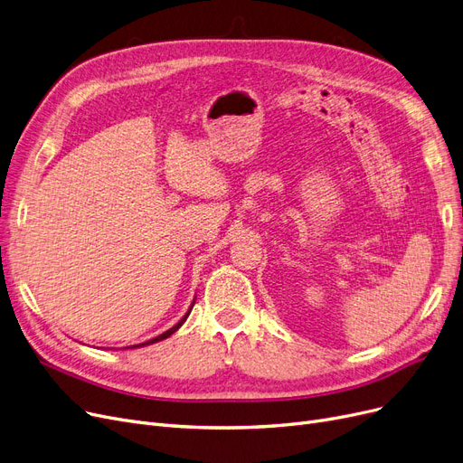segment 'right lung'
<instances>
[{
    "label": "right lung",
    "mask_w": 463,
    "mask_h": 463,
    "mask_svg": "<svg viewBox=\"0 0 463 463\" xmlns=\"http://www.w3.org/2000/svg\"><path fill=\"white\" fill-rule=\"evenodd\" d=\"M193 307H194V303H193V305H191V308H189V310H187V314H185V316H184V317H182V319H179V321H177V324H175V326H174V327H172V329H168V331H165V333H163V335H158V336H155V338H151V340H147V343H142V345H134V346H127V348H139V346H147V345H155V343H158V340H165V338H168V336H170V335H174V333H175V331H177V329H179V327H182V326H184V324H185V319H187V317H189V314H191V310H193Z\"/></svg>",
    "instance_id": "add662e5"
}]
</instances>
